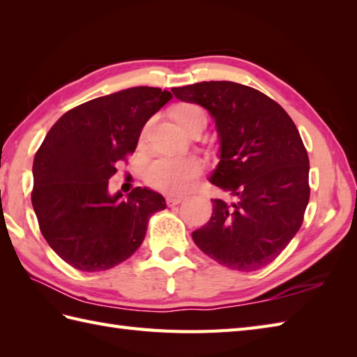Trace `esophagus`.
I'll return each instance as SVG.
<instances>
[{"label": "esophagus", "mask_w": 357, "mask_h": 357, "mask_svg": "<svg viewBox=\"0 0 357 357\" xmlns=\"http://www.w3.org/2000/svg\"><path fill=\"white\" fill-rule=\"evenodd\" d=\"M184 201L183 196H167V206L174 207Z\"/></svg>", "instance_id": "esophagus-1"}]
</instances>
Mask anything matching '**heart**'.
Here are the masks:
<instances>
[{"label":"heart","mask_w":357,"mask_h":357,"mask_svg":"<svg viewBox=\"0 0 357 357\" xmlns=\"http://www.w3.org/2000/svg\"><path fill=\"white\" fill-rule=\"evenodd\" d=\"M174 118L188 132L190 128L199 124H207V113L198 104H183L174 112ZM151 123L144 126L141 132V139H146L150 132ZM204 165L199 158H170L162 156L151 161L146 172V181L155 190L169 195H184L195 187L196 181L201 178Z\"/></svg>","instance_id":"heart-1"}]
</instances>
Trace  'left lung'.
<instances>
[{"label": "left lung", "mask_w": 357, "mask_h": 357, "mask_svg": "<svg viewBox=\"0 0 357 357\" xmlns=\"http://www.w3.org/2000/svg\"><path fill=\"white\" fill-rule=\"evenodd\" d=\"M215 118L221 161L211 184L229 199H213L210 221L192 238L218 264L238 271L267 267L290 244L310 199V161L293 119L259 90L231 81L173 87Z\"/></svg>", "instance_id": "obj_1"}]
</instances>
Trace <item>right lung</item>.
Returning a JSON list of instances; mask_svg holds the SVG:
<instances>
[{
    "label": "right lung",
    "mask_w": 357,
    "mask_h": 357,
    "mask_svg": "<svg viewBox=\"0 0 357 357\" xmlns=\"http://www.w3.org/2000/svg\"><path fill=\"white\" fill-rule=\"evenodd\" d=\"M173 95L132 87L66 112L33 159L32 206L44 239L81 271H102L128 259L165 199L136 187L109 195L116 165L133 155L144 124Z\"/></svg>",
    "instance_id": "right-lung-1"
}]
</instances>
